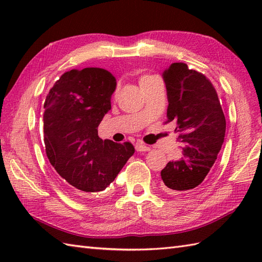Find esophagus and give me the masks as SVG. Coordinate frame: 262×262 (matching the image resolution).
I'll return each mask as SVG.
<instances>
[{
  "label": "esophagus",
  "mask_w": 262,
  "mask_h": 262,
  "mask_svg": "<svg viewBox=\"0 0 262 262\" xmlns=\"http://www.w3.org/2000/svg\"><path fill=\"white\" fill-rule=\"evenodd\" d=\"M149 149H151V147L147 146L146 144H144L143 142H138L136 144V151L138 152H147Z\"/></svg>",
  "instance_id": "obj_1"
}]
</instances>
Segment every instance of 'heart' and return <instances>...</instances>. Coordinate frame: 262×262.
Here are the masks:
<instances>
[{"instance_id":"b5f03b06","label":"heart","mask_w":262,"mask_h":262,"mask_svg":"<svg viewBox=\"0 0 262 262\" xmlns=\"http://www.w3.org/2000/svg\"><path fill=\"white\" fill-rule=\"evenodd\" d=\"M147 76H149V75H142V76H141V77H140V82H142V81H143V80H145V79H146V77H147Z\"/></svg>"}]
</instances>
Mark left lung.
I'll list each match as a JSON object with an SVG mask.
<instances>
[{
    "label": "left lung",
    "mask_w": 262,
    "mask_h": 262,
    "mask_svg": "<svg viewBox=\"0 0 262 262\" xmlns=\"http://www.w3.org/2000/svg\"><path fill=\"white\" fill-rule=\"evenodd\" d=\"M168 96L166 121H174L181 159L161 171L170 191L186 193L204 181L224 143L226 121L217 92L207 77L185 63L164 71Z\"/></svg>",
    "instance_id": "left-lung-1"
}]
</instances>
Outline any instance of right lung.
Segmentation results:
<instances>
[{
	"instance_id": "obj_1",
	"label": "right lung",
	"mask_w": 262,
	"mask_h": 262,
	"mask_svg": "<svg viewBox=\"0 0 262 262\" xmlns=\"http://www.w3.org/2000/svg\"><path fill=\"white\" fill-rule=\"evenodd\" d=\"M115 89L116 79L107 70H71L55 82L43 103L47 158L76 196L104 190L135 152L130 142L102 141L98 135Z\"/></svg>"
}]
</instances>
